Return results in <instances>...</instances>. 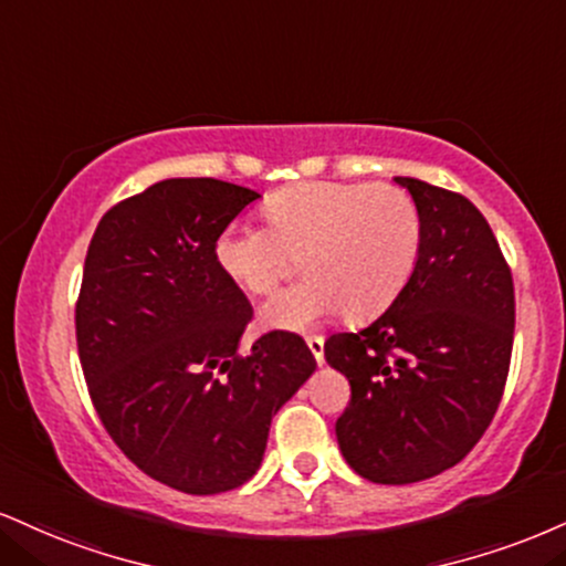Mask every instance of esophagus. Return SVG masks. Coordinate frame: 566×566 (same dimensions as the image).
Here are the masks:
<instances>
[{
  "mask_svg": "<svg viewBox=\"0 0 566 566\" xmlns=\"http://www.w3.org/2000/svg\"><path fill=\"white\" fill-rule=\"evenodd\" d=\"M305 343H308V348L313 353V358H316V364L322 366L324 364V337L311 335V337H305Z\"/></svg>",
  "mask_w": 566,
  "mask_h": 566,
  "instance_id": "1",
  "label": "esophagus"
}]
</instances>
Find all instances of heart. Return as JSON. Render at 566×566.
Returning <instances> with one entry per match:
<instances>
[{
	"instance_id": "obj_1",
	"label": "heart",
	"mask_w": 566,
	"mask_h": 566,
	"mask_svg": "<svg viewBox=\"0 0 566 566\" xmlns=\"http://www.w3.org/2000/svg\"><path fill=\"white\" fill-rule=\"evenodd\" d=\"M263 213L269 229L231 223L218 234L216 263L240 290L271 297L303 261L308 282L263 308L276 329H305L339 311L369 322L398 301L419 263V206L395 184H292Z\"/></svg>"
}]
</instances>
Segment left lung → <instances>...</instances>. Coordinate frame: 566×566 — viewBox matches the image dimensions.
I'll list each match as a JSON object with an SVG mask.
<instances>
[{"mask_svg":"<svg viewBox=\"0 0 566 566\" xmlns=\"http://www.w3.org/2000/svg\"><path fill=\"white\" fill-rule=\"evenodd\" d=\"M421 213L411 279L377 322L339 332L324 358L350 382L335 432L379 485L459 464L499 411L514 345V282L493 229L464 195L395 176Z\"/></svg>","mask_w":566,"mask_h":566,"instance_id":"1","label":"left lung"}]
</instances>
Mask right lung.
<instances>
[{
    "label": "right lung",
    "instance_id": "obj_1",
    "mask_svg": "<svg viewBox=\"0 0 566 566\" xmlns=\"http://www.w3.org/2000/svg\"><path fill=\"white\" fill-rule=\"evenodd\" d=\"M258 197L166 179L107 210L88 242L76 343L92 403L142 472L189 495L253 478L271 419L316 369L295 332L240 353L253 308L218 269L216 240Z\"/></svg>",
    "mask_w": 566,
    "mask_h": 566
}]
</instances>
